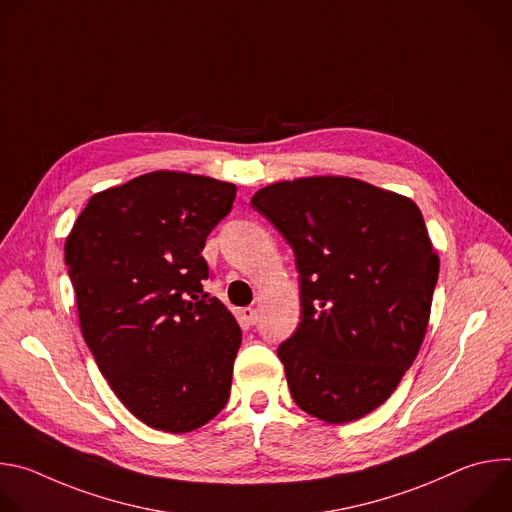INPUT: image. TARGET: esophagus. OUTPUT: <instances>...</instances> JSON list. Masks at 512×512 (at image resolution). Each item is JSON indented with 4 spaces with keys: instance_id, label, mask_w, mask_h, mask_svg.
I'll use <instances>...</instances> for the list:
<instances>
[{
    "instance_id": "esophagus-1",
    "label": "esophagus",
    "mask_w": 512,
    "mask_h": 512,
    "mask_svg": "<svg viewBox=\"0 0 512 512\" xmlns=\"http://www.w3.org/2000/svg\"><path fill=\"white\" fill-rule=\"evenodd\" d=\"M241 318H243L249 326H253V324L257 322V310L251 308V306H249V308H243V310H241Z\"/></svg>"
}]
</instances>
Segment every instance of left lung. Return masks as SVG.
<instances>
[{
    "instance_id": "8db88e82",
    "label": "left lung",
    "mask_w": 512,
    "mask_h": 512,
    "mask_svg": "<svg viewBox=\"0 0 512 512\" xmlns=\"http://www.w3.org/2000/svg\"><path fill=\"white\" fill-rule=\"evenodd\" d=\"M251 206L294 249L302 322L283 340L289 393L346 423L397 389L423 342L440 259L417 204L354 178L259 190Z\"/></svg>"
}]
</instances>
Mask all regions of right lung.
<instances>
[{"instance_id":"1","label":"right lung","mask_w":512,"mask_h":512,"mask_svg":"<svg viewBox=\"0 0 512 512\" xmlns=\"http://www.w3.org/2000/svg\"><path fill=\"white\" fill-rule=\"evenodd\" d=\"M237 188L152 172L95 194L64 245L81 330L119 401L150 427L186 433L229 401L241 328L202 281L210 231Z\"/></svg>"}]
</instances>
